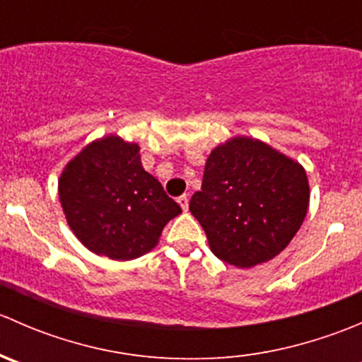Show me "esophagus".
I'll return each mask as SVG.
<instances>
[{"mask_svg":"<svg viewBox=\"0 0 362 362\" xmlns=\"http://www.w3.org/2000/svg\"><path fill=\"white\" fill-rule=\"evenodd\" d=\"M178 204H180L182 206V210L184 211H187V208H189V196L187 194H182V196H178Z\"/></svg>","mask_w":362,"mask_h":362,"instance_id":"34e87169","label":"esophagus"}]
</instances>
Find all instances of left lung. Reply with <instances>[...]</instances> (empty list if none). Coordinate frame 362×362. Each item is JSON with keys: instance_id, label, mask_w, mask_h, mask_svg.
Instances as JSON below:
<instances>
[{"instance_id": "left-lung-1", "label": "left lung", "mask_w": 362, "mask_h": 362, "mask_svg": "<svg viewBox=\"0 0 362 362\" xmlns=\"http://www.w3.org/2000/svg\"><path fill=\"white\" fill-rule=\"evenodd\" d=\"M308 199V180L298 163L259 140L233 138L211 151L189 210L221 261L250 268L289 245Z\"/></svg>"}]
</instances>
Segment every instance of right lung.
<instances>
[{
  "instance_id": "add662e5",
  "label": "right lung",
  "mask_w": 362,
  "mask_h": 362,
  "mask_svg": "<svg viewBox=\"0 0 362 362\" xmlns=\"http://www.w3.org/2000/svg\"><path fill=\"white\" fill-rule=\"evenodd\" d=\"M59 199L76 238L90 252L129 261L158 245L182 211L144 170L140 147L119 136L87 145L59 178Z\"/></svg>"
}]
</instances>
